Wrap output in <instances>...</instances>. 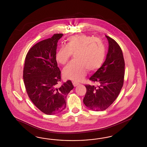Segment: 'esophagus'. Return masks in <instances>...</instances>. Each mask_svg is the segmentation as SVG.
Wrapping results in <instances>:
<instances>
[{"label": "esophagus", "mask_w": 147, "mask_h": 147, "mask_svg": "<svg viewBox=\"0 0 147 147\" xmlns=\"http://www.w3.org/2000/svg\"><path fill=\"white\" fill-rule=\"evenodd\" d=\"M73 85L74 87H76L78 85H79V84L78 83V82H73Z\"/></svg>", "instance_id": "1"}]
</instances>
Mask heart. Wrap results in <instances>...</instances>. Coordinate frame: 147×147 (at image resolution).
Returning a JSON list of instances; mask_svg holds the SVG:
<instances>
[{
  "label": "heart",
  "instance_id": "1",
  "mask_svg": "<svg viewBox=\"0 0 147 147\" xmlns=\"http://www.w3.org/2000/svg\"><path fill=\"white\" fill-rule=\"evenodd\" d=\"M66 46L61 47L55 54L57 62L64 65L69 61L71 55H75L76 62L65 67L62 74L68 80L80 81L85 77L87 69L97 71L104 62L105 47L102 41L92 36L79 34L67 38Z\"/></svg>",
  "mask_w": 147,
  "mask_h": 147
}]
</instances>
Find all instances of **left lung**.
I'll return each instance as SVG.
<instances>
[{"instance_id": "left-lung-1", "label": "left lung", "mask_w": 147, "mask_h": 147, "mask_svg": "<svg viewBox=\"0 0 147 147\" xmlns=\"http://www.w3.org/2000/svg\"><path fill=\"white\" fill-rule=\"evenodd\" d=\"M109 43L107 57L102 66L89 80L99 85H86L84 103L95 111L106 110L117 98L123 85L125 63L120 46L115 40L106 36Z\"/></svg>"}]
</instances>
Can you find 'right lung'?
<instances>
[{
  "mask_svg": "<svg viewBox=\"0 0 147 147\" xmlns=\"http://www.w3.org/2000/svg\"><path fill=\"white\" fill-rule=\"evenodd\" d=\"M62 36L54 34L36 43L25 58L23 79L27 93L36 107L47 115L58 114L66 108V96L74 88L70 80L57 85L61 79L55 56Z\"/></svg>",
  "mask_w": 147,
  "mask_h": 147,
  "instance_id": "add662e5",
  "label": "right lung"
}]
</instances>
